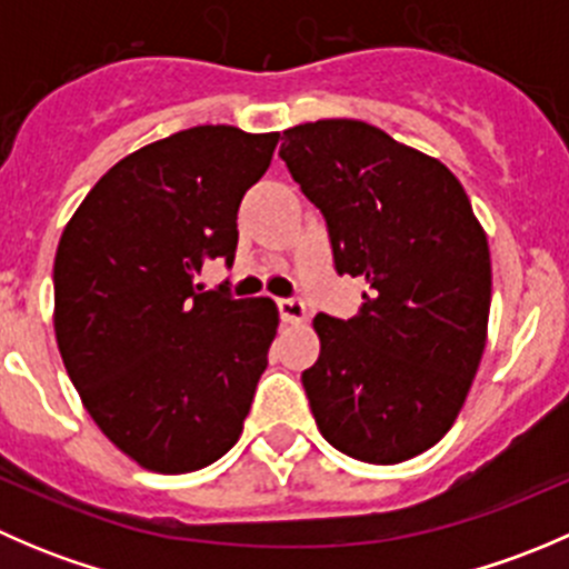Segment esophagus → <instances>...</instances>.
I'll use <instances>...</instances> for the list:
<instances>
[{
	"instance_id": "esophagus-1",
	"label": "esophagus",
	"mask_w": 569,
	"mask_h": 569,
	"mask_svg": "<svg viewBox=\"0 0 569 569\" xmlns=\"http://www.w3.org/2000/svg\"><path fill=\"white\" fill-rule=\"evenodd\" d=\"M278 313L283 321H291V325H297V321L306 319V302L300 300V297H278Z\"/></svg>"
}]
</instances>
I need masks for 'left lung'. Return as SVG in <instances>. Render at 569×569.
Instances as JSON below:
<instances>
[{"instance_id":"8db88e82","label":"left lung","mask_w":569,"mask_h":569,"mask_svg":"<svg viewBox=\"0 0 569 569\" xmlns=\"http://www.w3.org/2000/svg\"><path fill=\"white\" fill-rule=\"evenodd\" d=\"M280 159L325 217L336 272L366 280L358 317L313 319L302 388L319 432L352 460H410L449 432L485 352V231L446 164L363 120L286 129Z\"/></svg>"}]
</instances>
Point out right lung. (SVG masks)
Returning <instances> with one entry per match:
<instances>
[{
  "mask_svg": "<svg viewBox=\"0 0 569 569\" xmlns=\"http://www.w3.org/2000/svg\"><path fill=\"white\" fill-rule=\"evenodd\" d=\"M278 140L194 126L151 142L101 176L62 231V363L101 432L142 468H206L242 435L278 308L194 278L214 258L233 263L239 203Z\"/></svg>",
  "mask_w": 569,
  "mask_h": 569,
  "instance_id": "add662e5",
  "label": "right lung"
}]
</instances>
